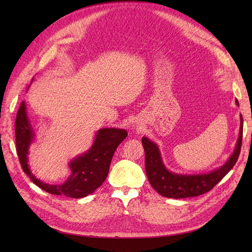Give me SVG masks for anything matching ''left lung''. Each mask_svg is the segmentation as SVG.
I'll return each instance as SVG.
<instances>
[{"mask_svg":"<svg viewBox=\"0 0 252 252\" xmlns=\"http://www.w3.org/2000/svg\"><path fill=\"white\" fill-rule=\"evenodd\" d=\"M235 103L239 105L238 100H235ZM242 138L243 117L241 116L240 133L235 149L223 166L209 173L179 174L166 168L158 145L144 136L142 144L145 150V168L150 185L161 195L172 199H185L208 192L232 169L238 161L242 147Z\"/></svg>","mask_w":252,"mask_h":252,"instance_id":"obj_1","label":"left lung"}]
</instances>
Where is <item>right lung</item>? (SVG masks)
<instances>
[{
  "label": "right lung",
  "instance_id": "right-lung-1",
  "mask_svg": "<svg viewBox=\"0 0 252 252\" xmlns=\"http://www.w3.org/2000/svg\"><path fill=\"white\" fill-rule=\"evenodd\" d=\"M125 129L103 128L95 134L93 146L84 155L69 163L71 175L62 185H50L37 180L28 166L29 146L34 139V131L30 124L25 102H22L16 119V144L20 163L24 172L35 185L45 191L81 199L93 193L107 178L114 151L127 136Z\"/></svg>",
  "mask_w": 252,
  "mask_h": 252
}]
</instances>
